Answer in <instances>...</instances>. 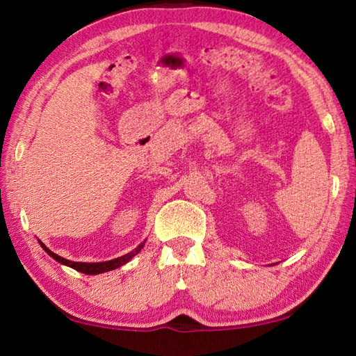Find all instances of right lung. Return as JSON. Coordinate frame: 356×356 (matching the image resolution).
Masks as SVG:
<instances>
[{
    "instance_id": "add662e5",
    "label": "right lung",
    "mask_w": 356,
    "mask_h": 356,
    "mask_svg": "<svg viewBox=\"0 0 356 356\" xmlns=\"http://www.w3.org/2000/svg\"><path fill=\"white\" fill-rule=\"evenodd\" d=\"M143 243H145V241H143ZM143 243H140L138 248L134 249V251L128 252V254H125V255H122V257H119V259H113V260L101 261V263H79V261H70V260H67V259H63V257H59V255H56L55 252H51L50 249L42 243V241H40V245L42 246L44 251L47 252L50 257H53V259H55L58 263L65 264V266H70V268H73V269H76V270L82 272V274H87V275L102 274V272H108V270H113V269H116V268H119V266H122V264H125L127 261H130V260L133 259V257L140 251V249L143 248Z\"/></svg>"
}]
</instances>
